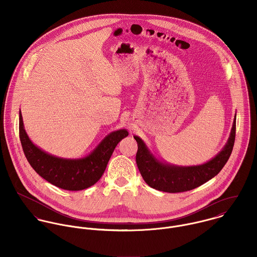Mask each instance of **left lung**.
<instances>
[{"label": "left lung", "mask_w": 257, "mask_h": 257, "mask_svg": "<svg viewBox=\"0 0 257 257\" xmlns=\"http://www.w3.org/2000/svg\"><path fill=\"white\" fill-rule=\"evenodd\" d=\"M235 119L236 116L225 146L213 159L202 165L176 166L163 163L154 157L141 138L135 136L139 147L136 160L144 180L151 188L167 193L190 191L211 180L219 174L231 154L235 139Z\"/></svg>", "instance_id": "obj_1"}]
</instances>
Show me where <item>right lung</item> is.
Segmentation results:
<instances>
[{
    "mask_svg": "<svg viewBox=\"0 0 257 257\" xmlns=\"http://www.w3.org/2000/svg\"><path fill=\"white\" fill-rule=\"evenodd\" d=\"M19 130L23 150L35 171L49 183L69 191L87 189L98 182L114 148L128 135L126 130L112 132L88 156L67 159L48 154L32 143L26 133L21 111Z\"/></svg>",
    "mask_w": 257,
    "mask_h": 257,
    "instance_id": "1",
    "label": "right lung"
}]
</instances>
